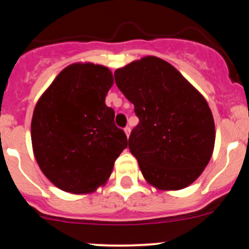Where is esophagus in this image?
Returning <instances> with one entry per match:
<instances>
[{
  "label": "esophagus",
  "mask_w": 249,
  "mask_h": 249,
  "mask_svg": "<svg viewBox=\"0 0 249 249\" xmlns=\"http://www.w3.org/2000/svg\"><path fill=\"white\" fill-rule=\"evenodd\" d=\"M124 132H125V134H126V137L128 138V136H130V132H131L130 127H125L124 128Z\"/></svg>",
  "instance_id": "34e87169"
}]
</instances>
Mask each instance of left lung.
I'll return each instance as SVG.
<instances>
[{
    "instance_id": "obj_1",
    "label": "left lung",
    "mask_w": 249,
    "mask_h": 249,
    "mask_svg": "<svg viewBox=\"0 0 249 249\" xmlns=\"http://www.w3.org/2000/svg\"><path fill=\"white\" fill-rule=\"evenodd\" d=\"M116 84L134 105L139 124L128 148L151 186H190L212 157L215 126L204 96L173 65L142 57L115 71Z\"/></svg>"
}]
</instances>
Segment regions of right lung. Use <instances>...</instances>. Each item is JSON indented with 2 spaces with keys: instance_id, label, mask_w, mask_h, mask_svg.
Returning <instances> with one entry per match:
<instances>
[{
  "instance_id": "right-lung-1",
  "label": "right lung",
  "mask_w": 249,
  "mask_h": 249,
  "mask_svg": "<svg viewBox=\"0 0 249 249\" xmlns=\"http://www.w3.org/2000/svg\"><path fill=\"white\" fill-rule=\"evenodd\" d=\"M113 76L104 65L73 63L39 97L31 119L37 164L59 190L91 193L111 176L127 147L115 111L105 104Z\"/></svg>"
}]
</instances>
